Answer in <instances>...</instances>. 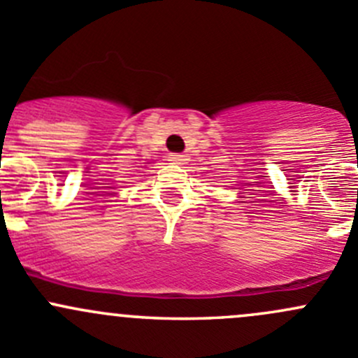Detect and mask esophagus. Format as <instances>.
Wrapping results in <instances>:
<instances>
[{
  "mask_svg": "<svg viewBox=\"0 0 358 358\" xmlns=\"http://www.w3.org/2000/svg\"><path fill=\"white\" fill-rule=\"evenodd\" d=\"M185 157L187 156H183V154H173L171 161H175V162H178V164H182V162L185 161Z\"/></svg>",
  "mask_w": 358,
  "mask_h": 358,
  "instance_id": "1",
  "label": "esophagus"
}]
</instances>
